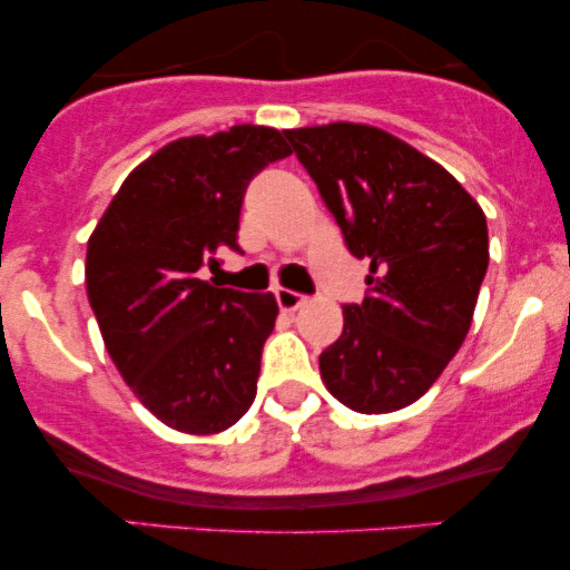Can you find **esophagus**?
<instances>
[{"instance_id":"esophagus-1","label":"esophagus","mask_w":570,"mask_h":570,"mask_svg":"<svg viewBox=\"0 0 570 570\" xmlns=\"http://www.w3.org/2000/svg\"><path fill=\"white\" fill-rule=\"evenodd\" d=\"M276 303L281 311H297L305 303V294L292 289H276Z\"/></svg>"}]
</instances>
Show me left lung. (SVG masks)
Segmentation results:
<instances>
[{"instance_id": "8db88e82", "label": "left lung", "mask_w": 570, "mask_h": 570, "mask_svg": "<svg viewBox=\"0 0 570 570\" xmlns=\"http://www.w3.org/2000/svg\"><path fill=\"white\" fill-rule=\"evenodd\" d=\"M343 230L370 259L367 297L343 305V335L318 356L330 394L381 415L434 385L472 326L488 273L480 203L440 163L358 122L284 130Z\"/></svg>"}]
</instances>
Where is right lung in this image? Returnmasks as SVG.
<instances>
[{
  "instance_id": "right-lung-1",
  "label": "right lung",
  "mask_w": 570,
  "mask_h": 570,
  "mask_svg": "<svg viewBox=\"0 0 570 570\" xmlns=\"http://www.w3.org/2000/svg\"><path fill=\"white\" fill-rule=\"evenodd\" d=\"M292 155L265 126H233L158 149L128 174L88 240L85 286L104 345L139 402L185 434H219L257 396L271 292L200 278L238 248L248 181Z\"/></svg>"
}]
</instances>
